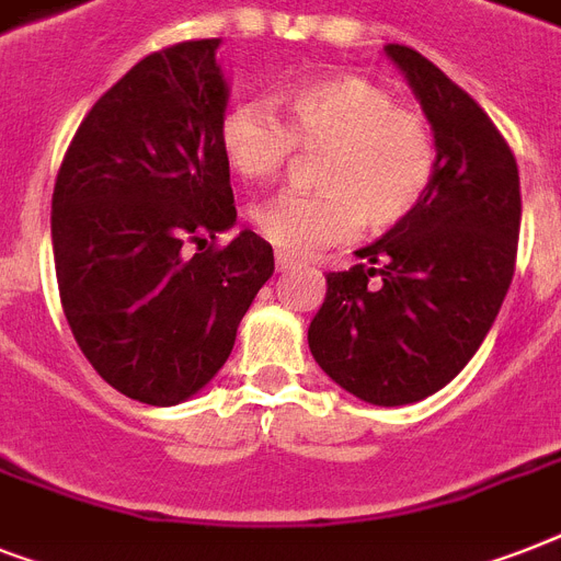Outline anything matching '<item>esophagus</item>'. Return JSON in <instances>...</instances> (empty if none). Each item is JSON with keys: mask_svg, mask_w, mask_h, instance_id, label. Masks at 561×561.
I'll return each instance as SVG.
<instances>
[{"mask_svg": "<svg viewBox=\"0 0 561 561\" xmlns=\"http://www.w3.org/2000/svg\"><path fill=\"white\" fill-rule=\"evenodd\" d=\"M297 259H294V255L290 253H276V271H290V267H297Z\"/></svg>", "mask_w": 561, "mask_h": 561, "instance_id": "esophagus-1", "label": "esophagus"}]
</instances>
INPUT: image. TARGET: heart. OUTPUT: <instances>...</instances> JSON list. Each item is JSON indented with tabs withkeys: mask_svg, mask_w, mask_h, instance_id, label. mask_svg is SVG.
Returning a JSON list of instances; mask_svg holds the SVG:
<instances>
[{
	"mask_svg": "<svg viewBox=\"0 0 561 561\" xmlns=\"http://www.w3.org/2000/svg\"><path fill=\"white\" fill-rule=\"evenodd\" d=\"M288 122L259 99H241L220 118V151L244 180L279 174L297 145L325 151L317 165L323 192H282L253 211L271 244L311 253L367 224L399 227L434 186L439 145L419 110L399 107L383 83L334 72L294 83L285 95Z\"/></svg>",
	"mask_w": 561,
	"mask_h": 561,
	"instance_id": "obj_1",
	"label": "heart"
}]
</instances>
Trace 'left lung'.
<instances>
[{
  "label": "left lung",
  "mask_w": 561,
  "mask_h": 561,
  "mask_svg": "<svg viewBox=\"0 0 561 561\" xmlns=\"http://www.w3.org/2000/svg\"><path fill=\"white\" fill-rule=\"evenodd\" d=\"M439 145L434 186L404 224L325 276L308 350L355 399L399 408L460 375L495 323L515 271L522 186L492 118L427 57L383 46Z\"/></svg>",
  "instance_id": "8db88e82"
}]
</instances>
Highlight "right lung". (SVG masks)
Listing matches in <instances>:
<instances>
[{
	"label": "right lung",
	"instance_id": "add662e5",
	"mask_svg": "<svg viewBox=\"0 0 561 561\" xmlns=\"http://www.w3.org/2000/svg\"><path fill=\"white\" fill-rule=\"evenodd\" d=\"M218 48L188 39L139 60L87 113L51 194L57 288L75 341L113 390L157 408L218 375L273 276V247L250 229L205 247L236 227Z\"/></svg>",
	"mask_w": 561,
	"mask_h": 561
}]
</instances>
